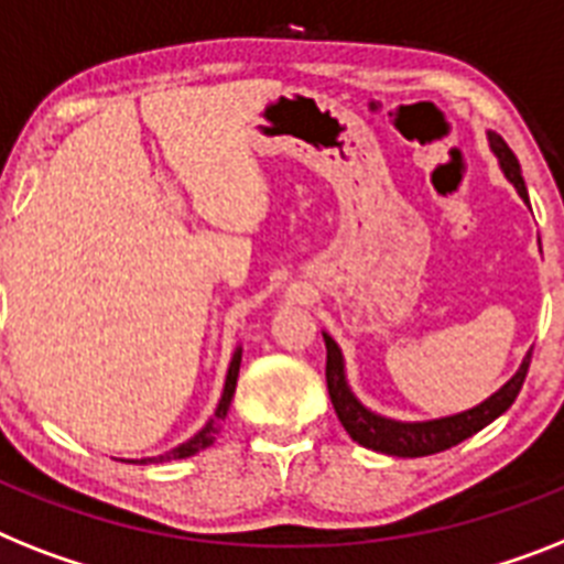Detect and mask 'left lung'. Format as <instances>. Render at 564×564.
<instances>
[{
  "label": "left lung",
  "mask_w": 564,
  "mask_h": 564,
  "mask_svg": "<svg viewBox=\"0 0 564 564\" xmlns=\"http://www.w3.org/2000/svg\"><path fill=\"white\" fill-rule=\"evenodd\" d=\"M487 143L490 152L499 158V166L505 172V178L510 181L524 204H530L528 187H524L522 166L516 161L513 149L501 141V134L487 132ZM325 351H328V362H325V380H328V394H332L334 412H337L339 423L346 426L351 441H357L366 449L383 455H398V458H421V455L444 453L449 446L460 444V441L473 438L476 432H481L487 423H492L499 415H505L507 409L513 406L516 394L522 389L524 377H528L530 366V348L524 355L522 366L516 369V375L507 380L501 389L481 400L478 406L455 412V415L430 417V421H398V417H386L380 412H371L366 403L355 394V389L348 386L346 375V357L343 348L337 346V339L328 332H323Z\"/></svg>",
  "instance_id": "left-lung-1"
}]
</instances>
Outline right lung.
I'll return each instance as SVG.
<instances>
[{"label": "right lung", "instance_id": "1", "mask_svg": "<svg viewBox=\"0 0 564 564\" xmlns=\"http://www.w3.org/2000/svg\"><path fill=\"white\" fill-rule=\"evenodd\" d=\"M239 366H241V346H236V351H232L230 366H227L225 392H221V400H218L216 412H213V417H209V421L204 423L202 430L195 432L193 438H187V441H184V444H178V446H172V449H166V453L152 455V458H123L126 464H166V460L189 458V455L202 453V449H207V446H213V441H216V435H218V432H221V421H225V417H227V409H230V403H232V394H236V380H239Z\"/></svg>", "mask_w": 564, "mask_h": 564}]
</instances>
